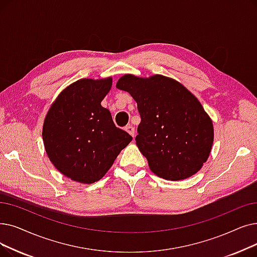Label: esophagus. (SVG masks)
<instances>
[{
	"label": "esophagus",
	"instance_id": "34e87169",
	"mask_svg": "<svg viewBox=\"0 0 257 257\" xmlns=\"http://www.w3.org/2000/svg\"><path fill=\"white\" fill-rule=\"evenodd\" d=\"M125 130L129 133V135H130L132 138H135V127H133L132 125H128V126H126Z\"/></svg>",
	"mask_w": 257,
	"mask_h": 257
}]
</instances>
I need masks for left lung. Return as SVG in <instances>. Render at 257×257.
Segmentation results:
<instances>
[{"label":"left lung","mask_w":257,"mask_h":257,"mask_svg":"<svg viewBox=\"0 0 257 257\" xmlns=\"http://www.w3.org/2000/svg\"><path fill=\"white\" fill-rule=\"evenodd\" d=\"M116 88L138 104L137 146L150 170L167 181H182L207 162L214 140L211 117L197 97L171 77L125 74Z\"/></svg>","instance_id":"obj_1"}]
</instances>
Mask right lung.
I'll return each instance as SVG.
<instances>
[{
    "label": "right lung",
    "instance_id": "obj_1",
    "mask_svg": "<svg viewBox=\"0 0 257 257\" xmlns=\"http://www.w3.org/2000/svg\"><path fill=\"white\" fill-rule=\"evenodd\" d=\"M111 87V76L76 81L63 89L44 119L45 151L71 181L87 185L99 181L132 141L101 105Z\"/></svg>",
    "mask_w": 257,
    "mask_h": 257
}]
</instances>
